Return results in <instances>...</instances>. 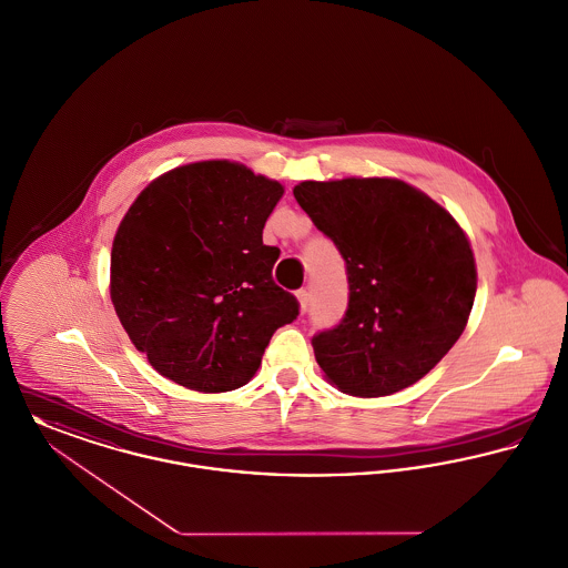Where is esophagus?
I'll use <instances>...</instances> for the list:
<instances>
[{
  "label": "esophagus",
  "mask_w": 568,
  "mask_h": 568,
  "mask_svg": "<svg viewBox=\"0 0 568 568\" xmlns=\"http://www.w3.org/2000/svg\"><path fill=\"white\" fill-rule=\"evenodd\" d=\"M296 298H298V304H301L302 313H306V308H308V292L306 290L296 292Z\"/></svg>",
  "instance_id": "1"
}]
</instances>
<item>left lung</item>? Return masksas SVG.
Instances as JSON below:
<instances>
[{"label":"left lung","mask_w":568,"mask_h":568,"mask_svg":"<svg viewBox=\"0 0 568 568\" xmlns=\"http://www.w3.org/2000/svg\"><path fill=\"white\" fill-rule=\"evenodd\" d=\"M294 197L347 266L345 317L313 336L326 379L365 399L416 384L466 331L476 296L466 232L397 178L306 180Z\"/></svg>","instance_id":"8db88e82"}]
</instances>
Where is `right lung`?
I'll return each mask as SVG.
<instances>
[{"instance_id":"obj_1","label":"right lung","mask_w":568,"mask_h":568,"mask_svg":"<svg viewBox=\"0 0 568 568\" xmlns=\"http://www.w3.org/2000/svg\"><path fill=\"white\" fill-rule=\"evenodd\" d=\"M281 182L232 161H200L152 180L111 248L109 292L148 363L197 393L244 386L298 301L272 281L278 248L264 225Z\"/></svg>"}]
</instances>
